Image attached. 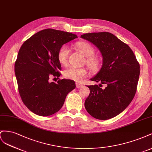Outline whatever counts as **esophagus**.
<instances>
[{"label": "esophagus", "mask_w": 152, "mask_h": 152, "mask_svg": "<svg viewBox=\"0 0 152 152\" xmlns=\"http://www.w3.org/2000/svg\"><path fill=\"white\" fill-rule=\"evenodd\" d=\"M76 87H77V88H81V86H83V84L80 83H76Z\"/></svg>", "instance_id": "1"}]
</instances>
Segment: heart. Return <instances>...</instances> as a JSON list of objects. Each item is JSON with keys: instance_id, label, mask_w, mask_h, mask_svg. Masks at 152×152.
Segmentation results:
<instances>
[{"instance_id": "heart-1", "label": "heart", "mask_w": 152, "mask_h": 152, "mask_svg": "<svg viewBox=\"0 0 152 152\" xmlns=\"http://www.w3.org/2000/svg\"><path fill=\"white\" fill-rule=\"evenodd\" d=\"M77 48L86 57V63L93 71H97L100 62L99 59L94 56V48L90 44L85 42H79L76 45ZM69 53V49L67 45H62L58 51V58L62 64H66ZM87 74L85 68L76 67H69L64 71V76L68 79L76 81H80Z\"/></svg>"}]
</instances>
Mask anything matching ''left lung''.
Segmentation results:
<instances>
[{
	"label": "left lung",
	"instance_id": "obj_1",
	"mask_svg": "<svg viewBox=\"0 0 152 152\" xmlns=\"http://www.w3.org/2000/svg\"><path fill=\"white\" fill-rule=\"evenodd\" d=\"M81 37L100 51L102 65L90 80L100 82L90 85L85 107L94 118L105 120L125 110L135 95L140 77V64L130 47L110 32L85 34ZM101 84H106L101 89Z\"/></svg>",
	"mask_w": 152,
	"mask_h": 152
}]
</instances>
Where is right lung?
I'll return each instance as SVG.
<instances>
[{"instance_id":"right-lung-1","label":"right lung","mask_w":152,"mask_h":152,"mask_svg":"<svg viewBox=\"0 0 152 152\" xmlns=\"http://www.w3.org/2000/svg\"><path fill=\"white\" fill-rule=\"evenodd\" d=\"M77 37L70 32L48 28L34 34L21 46L15 64V76L21 100L34 113L47 116L57 113L67 95L76 88L71 80L54 83L49 79L60 76V48Z\"/></svg>"}]
</instances>
